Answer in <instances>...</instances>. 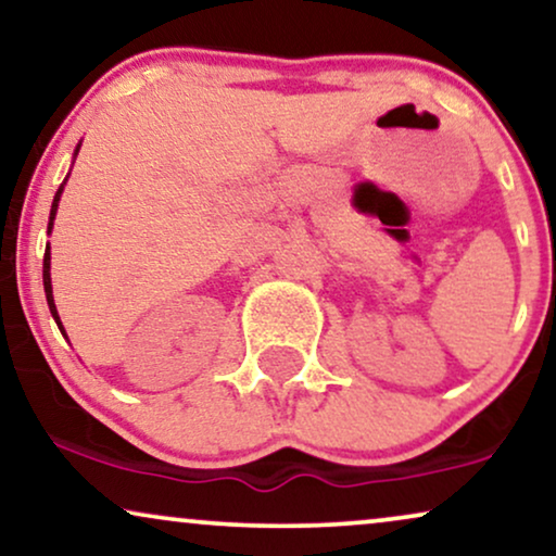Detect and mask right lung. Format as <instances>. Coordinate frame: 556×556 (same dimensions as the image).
<instances>
[{"label": "right lung", "mask_w": 556, "mask_h": 556, "mask_svg": "<svg viewBox=\"0 0 556 556\" xmlns=\"http://www.w3.org/2000/svg\"><path fill=\"white\" fill-rule=\"evenodd\" d=\"M78 149H80V147H78ZM75 154H78V151H75ZM60 194H63V185H60L58 194H55V200H52V210H50V225H48V230H50V227H52V219H55V212H58ZM42 283H45V295H48V306H50V314H52V318H55V321H58L60 331H63V324H60V316H58L55 301H52V283H50V245H48V250H45V263H42Z\"/></svg>", "instance_id": "add662e5"}]
</instances>
